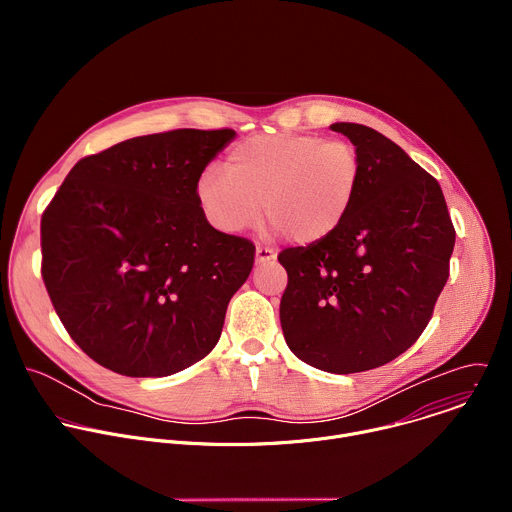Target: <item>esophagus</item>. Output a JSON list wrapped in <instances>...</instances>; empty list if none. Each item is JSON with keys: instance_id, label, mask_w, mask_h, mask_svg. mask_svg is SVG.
<instances>
[{"instance_id": "34e87169", "label": "esophagus", "mask_w": 512, "mask_h": 512, "mask_svg": "<svg viewBox=\"0 0 512 512\" xmlns=\"http://www.w3.org/2000/svg\"><path fill=\"white\" fill-rule=\"evenodd\" d=\"M275 251L271 249V247H263V245H257V249H255V263H269V261H273L275 259Z\"/></svg>"}]
</instances>
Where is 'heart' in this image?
<instances>
[{"instance_id": "heart-1", "label": "heart", "mask_w": 512, "mask_h": 512, "mask_svg": "<svg viewBox=\"0 0 512 512\" xmlns=\"http://www.w3.org/2000/svg\"><path fill=\"white\" fill-rule=\"evenodd\" d=\"M362 180V160L348 139L312 133L255 135L227 156V174L206 168L196 198L208 221L243 233L267 221L289 241L316 243L350 212Z\"/></svg>"}]
</instances>
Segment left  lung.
<instances>
[{"label": "left lung", "mask_w": 512, "mask_h": 512, "mask_svg": "<svg viewBox=\"0 0 512 512\" xmlns=\"http://www.w3.org/2000/svg\"><path fill=\"white\" fill-rule=\"evenodd\" d=\"M330 127L356 145L362 180L332 235L277 255L287 271L279 318L298 358L348 375L383 367L421 336L456 229L440 184L397 143L367 125Z\"/></svg>", "instance_id": "1"}]
</instances>
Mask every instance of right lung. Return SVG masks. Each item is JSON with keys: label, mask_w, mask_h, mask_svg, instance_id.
<instances>
[{"label": "right lung", "mask_w": 512, "mask_h": 512, "mask_svg": "<svg viewBox=\"0 0 512 512\" xmlns=\"http://www.w3.org/2000/svg\"><path fill=\"white\" fill-rule=\"evenodd\" d=\"M233 129H174L79 160L40 223L42 279L70 338L125 377H168L221 338L255 245L196 198Z\"/></svg>", "instance_id": "right-lung-1"}]
</instances>
